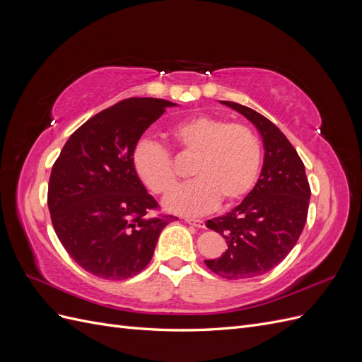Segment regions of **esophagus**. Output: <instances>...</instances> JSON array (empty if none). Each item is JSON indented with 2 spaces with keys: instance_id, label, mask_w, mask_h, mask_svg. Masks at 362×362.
<instances>
[{
  "instance_id": "34e87169",
  "label": "esophagus",
  "mask_w": 362,
  "mask_h": 362,
  "mask_svg": "<svg viewBox=\"0 0 362 362\" xmlns=\"http://www.w3.org/2000/svg\"><path fill=\"white\" fill-rule=\"evenodd\" d=\"M185 222H187L189 225L196 226V228H205V222L202 221V218H185Z\"/></svg>"
}]
</instances>
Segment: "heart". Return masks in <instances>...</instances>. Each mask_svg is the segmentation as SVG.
<instances>
[{
  "label": "heart",
  "mask_w": 362,
  "mask_h": 362,
  "mask_svg": "<svg viewBox=\"0 0 362 362\" xmlns=\"http://www.w3.org/2000/svg\"><path fill=\"white\" fill-rule=\"evenodd\" d=\"M170 139L182 156L194 157V180L172 194L166 208L181 214H202L218 201L231 205L252 190L261 168V144L254 131L222 117L199 115L170 129ZM133 168L146 187L169 196L178 185V173L169 152L160 144L141 139L133 149Z\"/></svg>",
  "instance_id": "1"
}]
</instances>
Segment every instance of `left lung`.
Returning <instances> with one entry per match:
<instances>
[{"instance_id":"left-lung-1","label":"left lung","mask_w":362,"mask_h":362,"mask_svg":"<svg viewBox=\"0 0 362 362\" xmlns=\"http://www.w3.org/2000/svg\"><path fill=\"white\" fill-rule=\"evenodd\" d=\"M222 104L257 127L266 152L259 180L242 204L205 223L226 242L223 254L205 264L225 279L255 278L276 267L298 243L311 189L300 157L275 124L246 105Z\"/></svg>"}]
</instances>
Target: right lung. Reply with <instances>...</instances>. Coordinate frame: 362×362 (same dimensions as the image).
<instances>
[{"mask_svg": "<svg viewBox=\"0 0 362 362\" xmlns=\"http://www.w3.org/2000/svg\"><path fill=\"white\" fill-rule=\"evenodd\" d=\"M173 104L129 98L105 108L69 137L51 170L48 208L60 243L92 275L120 281L144 270L173 216L158 204L133 168L141 134Z\"/></svg>", "mask_w": 362, "mask_h": 362, "instance_id": "add662e5", "label": "right lung"}]
</instances>
